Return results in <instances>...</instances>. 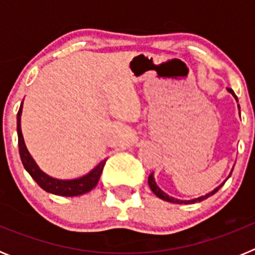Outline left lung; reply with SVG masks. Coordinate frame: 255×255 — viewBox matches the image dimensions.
I'll list each match as a JSON object with an SVG mask.
<instances>
[{"label": "left lung", "mask_w": 255, "mask_h": 255, "mask_svg": "<svg viewBox=\"0 0 255 255\" xmlns=\"http://www.w3.org/2000/svg\"><path fill=\"white\" fill-rule=\"evenodd\" d=\"M227 91H229L230 93L233 94L234 98H235L236 102H238V97H236V94L234 93L233 89H230V88H227ZM238 107H239V105H238ZM239 108H240V107H239ZM233 170H234V168H233ZM233 170H231V172H233ZM231 172H230L229 177L231 176ZM229 177H227V179H229ZM226 180H225V181L222 182V184H220V185H218L217 188H215L212 191L207 193L206 195H202V197L194 198V199H190V200H181V199H177V198L170 197V195H168V194H166V193H164V191L162 190V189L159 188L158 185H157V182H155V180H154V173H153V172L150 173L149 177H148V184H149L150 190H152L153 193H154V194L159 198V199H163V200H166V202H170V203H176V204H189V203H190L191 204V203H195V202H202V200L207 199V198H208V197H211V195H213V194H215V193H217V191L220 190L221 186L224 185L225 182H226Z\"/></svg>", "instance_id": "obj_1"}]
</instances>
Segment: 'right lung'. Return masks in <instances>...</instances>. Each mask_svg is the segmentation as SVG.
<instances>
[{"instance_id":"right-lung-1","label":"right lung","mask_w":255,"mask_h":255,"mask_svg":"<svg viewBox=\"0 0 255 255\" xmlns=\"http://www.w3.org/2000/svg\"><path fill=\"white\" fill-rule=\"evenodd\" d=\"M21 114H22V102L20 105L19 112H17L16 120H17V139H19V153L20 158H21L22 164H24V168L29 172L33 180L37 182L40 188L46 190L47 193H51V194L55 195H61V197H78V195H82L91 191L94 186L98 184V180L101 177V173H102L103 167H105L106 159L102 161L101 163H98L96 167L92 171L84 175V176H80L78 179H71V180H61L56 179V177H52L49 175H47L46 172L40 170L39 166L37 164V162L34 161V158L31 157L30 153H29L28 148L25 145V141H24V136H22L21 132V125H20V121H21Z\"/></svg>"}]
</instances>
